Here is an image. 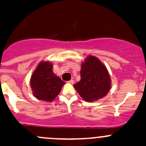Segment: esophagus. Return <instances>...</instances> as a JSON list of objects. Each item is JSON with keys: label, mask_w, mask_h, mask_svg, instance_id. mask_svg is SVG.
I'll list each match as a JSON object with an SVG mask.
<instances>
[{"label": "esophagus", "mask_w": 146, "mask_h": 146, "mask_svg": "<svg viewBox=\"0 0 146 146\" xmlns=\"http://www.w3.org/2000/svg\"><path fill=\"white\" fill-rule=\"evenodd\" d=\"M68 83H70V84H73V83H74V80H70L68 81Z\"/></svg>", "instance_id": "obj_1"}]
</instances>
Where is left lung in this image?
<instances>
[{
    "mask_svg": "<svg viewBox=\"0 0 146 146\" xmlns=\"http://www.w3.org/2000/svg\"><path fill=\"white\" fill-rule=\"evenodd\" d=\"M80 77V81L73 86L86 101H96L110 90L111 79L106 66L94 56H88L82 62Z\"/></svg>",
    "mask_w": 146,
    "mask_h": 146,
    "instance_id": "left-lung-1",
    "label": "left lung"
}]
</instances>
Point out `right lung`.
<instances>
[{"label": "right lung", "mask_w": 146, "mask_h": 146, "mask_svg": "<svg viewBox=\"0 0 146 146\" xmlns=\"http://www.w3.org/2000/svg\"><path fill=\"white\" fill-rule=\"evenodd\" d=\"M65 82L52 71V64L49 62H41L33 72L30 86L35 98L51 102L57 96Z\"/></svg>", "instance_id": "1"}]
</instances>
